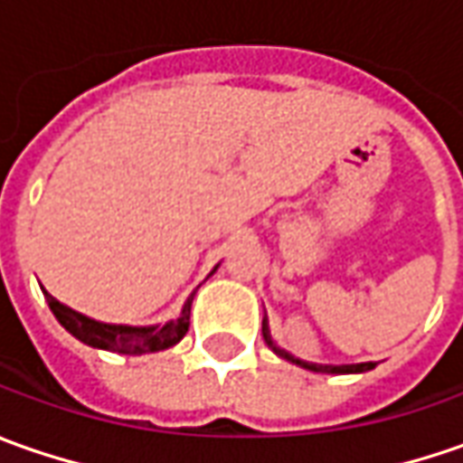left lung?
<instances>
[{"label":"left lung","instance_id":"8db88e82","mask_svg":"<svg viewBox=\"0 0 463 463\" xmlns=\"http://www.w3.org/2000/svg\"><path fill=\"white\" fill-rule=\"evenodd\" d=\"M263 341H266V345H269L277 356L292 361V364L302 366V369H310V372H323V374H361V372H369V369H374L376 366L374 361H369V364H345V366H327L326 364V366H323V364H310V361L295 359L292 354H287L284 348H279V345L274 343L271 333H269V323H266V317H263Z\"/></svg>","mask_w":463,"mask_h":463}]
</instances>
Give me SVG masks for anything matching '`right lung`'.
<instances>
[{
    "mask_svg": "<svg viewBox=\"0 0 463 463\" xmlns=\"http://www.w3.org/2000/svg\"><path fill=\"white\" fill-rule=\"evenodd\" d=\"M217 269V266H215ZM43 295L48 299V307L56 315L61 326L71 333L73 338L87 343L91 348H102V351H112V354H128V356H140V354H153V351H164L182 341L189 330V312H192V299L189 297L184 302L182 315L176 320H171L166 326H148V327H133V326H109V323H99L91 320L81 312L71 310L66 305H61L56 297H51L45 289Z\"/></svg>",
    "mask_w": 463,
    "mask_h": 463,
    "instance_id": "obj_1",
    "label": "right lung"
}]
</instances>
